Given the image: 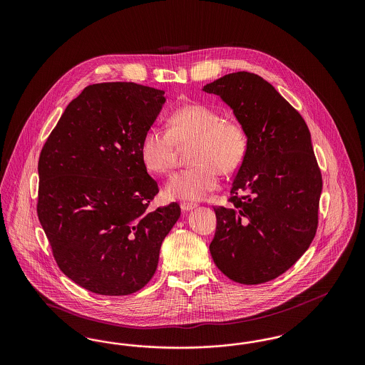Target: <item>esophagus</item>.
Returning <instances> with one entry per match:
<instances>
[{
	"instance_id": "34e87169",
	"label": "esophagus",
	"mask_w": 365,
	"mask_h": 365,
	"mask_svg": "<svg viewBox=\"0 0 365 365\" xmlns=\"http://www.w3.org/2000/svg\"><path fill=\"white\" fill-rule=\"evenodd\" d=\"M194 208H197V204H194V202H182L180 204V209L185 210V212H189V210H192Z\"/></svg>"
}]
</instances>
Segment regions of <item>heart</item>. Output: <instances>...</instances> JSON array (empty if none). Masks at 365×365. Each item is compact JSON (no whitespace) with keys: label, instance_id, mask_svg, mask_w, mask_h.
Instances as JSON below:
<instances>
[{"label":"heart","instance_id":"b5f03b06","mask_svg":"<svg viewBox=\"0 0 365 365\" xmlns=\"http://www.w3.org/2000/svg\"><path fill=\"white\" fill-rule=\"evenodd\" d=\"M189 148L192 165L175 173L164 186L173 201H198L219 186V175L237 173L247 155L249 138L242 123L223 119L222 113L201 103L176 108L167 131L150 127L140 139L139 153L145 168L167 174L175 163L176 148Z\"/></svg>","mask_w":365,"mask_h":365}]
</instances>
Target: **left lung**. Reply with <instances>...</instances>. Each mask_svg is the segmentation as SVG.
<instances>
[{
    "instance_id": "obj_1",
    "label": "left lung",
    "mask_w": 365,
    "mask_h": 365,
    "mask_svg": "<svg viewBox=\"0 0 365 365\" xmlns=\"http://www.w3.org/2000/svg\"><path fill=\"white\" fill-rule=\"evenodd\" d=\"M202 90L232 109L249 138L231 186L232 205L213 208L217 226L209 250L227 278L265 283L294 265L317 230L323 180L311 133L277 88L256 73L232 72Z\"/></svg>"
}]
</instances>
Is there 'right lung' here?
Returning <instances> with one entry per match:
<instances>
[{
	"instance_id": "right-lung-1",
	"label": "right lung",
	"mask_w": 365,
	"mask_h": 365,
	"mask_svg": "<svg viewBox=\"0 0 365 365\" xmlns=\"http://www.w3.org/2000/svg\"><path fill=\"white\" fill-rule=\"evenodd\" d=\"M164 91L131 82L87 86L45 142L36 212L60 269L81 287L127 295L153 278L176 202L150 210L158 192L139 145Z\"/></svg>"
}]
</instances>
